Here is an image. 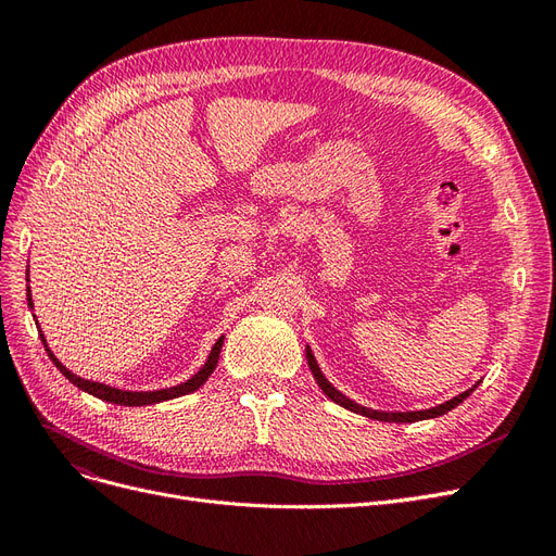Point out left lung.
I'll use <instances>...</instances> for the list:
<instances>
[{
  "label": "left lung",
  "instance_id": "obj_1",
  "mask_svg": "<svg viewBox=\"0 0 556 556\" xmlns=\"http://www.w3.org/2000/svg\"><path fill=\"white\" fill-rule=\"evenodd\" d=\"M306 359H308V366H311V374H313L315 382L319 384V390H323V392H325L333 403H339V406H343L345 410H352V413H357V415H364V417H368V419H378V422H419V419H431V417L445 415V413H450L452 408H457L459 403H462L464 399H468V394L473 392L476 387H478V382H476L473 387H470V390H466V392H462V394H457V396H452L450 401L441 403V406H433V408H427V410H408V413L374 410V408H366V406H362V403H357V401L348 399L343 392L336 390V387L325 378L323 368H319V364H317V359H315V355H313L311 345H306Z\"/></svg>",
  "mask_w": 556,
  "mask_h": 556
}]
</instances>
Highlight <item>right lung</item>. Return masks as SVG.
<instances>
[{"label": "right lung", "instance_id": "obj_1", "mask_svg": "<svg viewBox=\"0 0 556 556\" xmlns=\"http://www.w3.org/2000/svg\"><path fill=\"white\" fill-rule=\"evenodd\" d=\"M27 282H29V266H27ZM27 306H29V311H35V304H31V290H29V285H27ZM31 315H35V313H31ZM35 323H37V329H39V336H41V343H43V348H46V352H48V357H50V362H53V364L60 368V374H62L66 380H70L72 384H76L78 390L88 392V394H92V396H97V399H102V401H106V403H115V406H153V403H162V401H169V399H178V396H185V394H192V392L199 390V387L204 384V382L211 378V374L215 371L217 359H220L223 343H225V336H220V339H217L215 345L211 348L204 366H201L199 371H197L190 380H185V382L174 384V387H164V390L131 392V390H117V387H111V384H104V382L86 380V378L76 376L74 371H70V368H66V366L55 357V352L48 348L46 336H43V331H41V327H39L37 315H35Z\"/></svg>", "mask_w": 556, "mask_h": 556}]
</instances>
